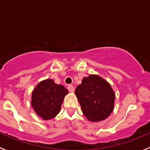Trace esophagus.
<instances>
[{
	"mask_svg": "<svg viewBox=\"0 0 150 150\" xmlns=\"http://www.w3.org/2000/svg\"><path fill=\"white\" fill-rule=\"evenodd\" d=\"M68 89L70 92H74V87L72 85H69L68 86Z\"/></svg>",
	"mask_w": 150,
	"mask_h": 150,
	"instance_id": "34e87169",
	"label": "esophagus"
}]
</instances>
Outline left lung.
<instances>
[{
	"instance_id": "8db88e82",
	"label": "left lung",
	"mask_w": 150,
	"mask_h": 150,
	"mask_svg": "<svg viewBox=\"0 0 150 150\" xmlns=\"http://www.w3.org/2000/svg\"><path fill=\"white\" fill-rule=\"evenodd\" d=\"M75 95L88 121H104L113 110L115 92L110 84L100 76L90 74L84 77L76 88Z\"/></svg>"
}]
</instances>
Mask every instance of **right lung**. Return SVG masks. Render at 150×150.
Masks as SVG:
<instances>
[{
  "label": "right lung",
  "instance_id": "right-lung-1",
  "mask_svg": "<svg viewBox=\"0 0 150 150\" xmlns=\"http://www.w3.org/2000/svg\"><path fill=\"white\" fill-rule=\"evenodd\" d=\"M68 93V89L61 84H55L50 79H45L38 83L32 91V107L43 120H50L59 113Z\"/></svg>",
  "mask_w": 150,
  "mask_h": 150
}]
</instances>
